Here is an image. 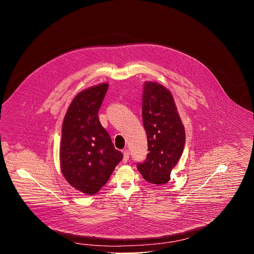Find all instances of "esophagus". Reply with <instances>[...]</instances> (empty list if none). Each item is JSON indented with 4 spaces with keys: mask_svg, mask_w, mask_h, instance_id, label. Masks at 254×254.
<instances>
[{
    "mask_svg": "<svg viewBox=\"0 0 254 254\" xmlns=\"http://www.w3.org/2000/svg\"><path fill=\"white\" fill-rule=\"evenodd\" d=\"M130 157V151L128 149L123 150V162L126 163Z\"/></svg>",
    "mask_w": 254,
    "mask_h": 254,
    "instance_id": "1",
    "label": "esophagus"
}]
</instances>
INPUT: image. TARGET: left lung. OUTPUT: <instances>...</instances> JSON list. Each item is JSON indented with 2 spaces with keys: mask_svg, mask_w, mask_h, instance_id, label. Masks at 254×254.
<instances>
[{
  "mask_svg": "<svg viewBox=\"0 0 254 254\" xmlns=\"http://www.w3.org/2000/svg\"><path fill=\"white\" fill-rule=\"evenodd\" d=\"M142 114L148 153L137 168L145 181L164 185L170 180L186 141L185 127L171 92L157 82L145 81Z\"/></svg>",
  "mask_w": 254,
  "mask_h": 254,
  "instance_id": "obj_1",
  "label": "left lung"
}]
</instances>
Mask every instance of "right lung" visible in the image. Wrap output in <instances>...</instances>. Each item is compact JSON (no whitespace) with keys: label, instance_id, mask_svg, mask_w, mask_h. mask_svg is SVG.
I'll return each mask as SVG.
<instances>
[{"label":"right lung","instance_id":"1","mask_svg":"<svg viewBox=\"0 0 254 254\" xmlns=\"http://www.w3.org/2000/svg\"><path fill=\"white\" fill-rule=\"evenodd\" d=\"M108 88V83H102L78 93L63 122L62 173L75 190L88 195L106 185L123 157L98 116Z\"/></svg>","mask_w":254,"mask_h":254}]
</instances>
